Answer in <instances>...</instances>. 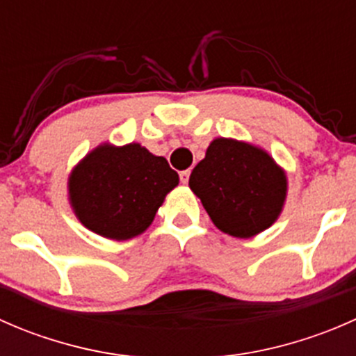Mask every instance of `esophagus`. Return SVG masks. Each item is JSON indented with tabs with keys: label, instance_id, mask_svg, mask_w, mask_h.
<instances>
[{
	"label": "esophagus",
	"instance_id": "34e87169",
	"mask_svg": "<svg viewBox=\"0 0 356 356\" xmlns=\"http://www.w3.org/2000/svg\"><path fill=\"white\" fill-rule=\"evenodd\" d=\"M179 175H181V182H182V184H188V182H189V175H191V170H182Z\"/></svg>",
	"mask_w": 356,
	"mask_h": 356
}]
</instances>
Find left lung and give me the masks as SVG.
Masks as SVG:
<instances>
[{
  "label": "left lung",
  "instance_id": "8db88e82",
  "mask_svg": "<svg viewBox=\"0 0 356 356\" xmlns=\"http://www.w3.org/2000/svg\"><path fill=\"white\" fill-rule=\"evenodd\" d=\"M189 188L222 232L246 239L277 220L288 195V179L265 149L217 138L193 168Z\"/></svg>",
  "mask_w": 356,
  "mask_h": 356
}]
</instances>
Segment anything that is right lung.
I'll return each mask as SVG.
<instances>
[{
    "label": "right lung",
    "instance_id": "right-lung-1",
    "mask_svg": "<svg viewBox=\"0 0 356 356\" xmlns=\"http://www.w3.org/2000/svg\"><path fill=\"white\" fill-rule=\"evenodd\" d=\"M177 184V172L163 156H155L139 143H105L70 172L68 200L89 231L125 241L152 225L165 196Z\"/></svg>",
    "mask_w": 356,
    "mask_h": 356
}]
</instances>
